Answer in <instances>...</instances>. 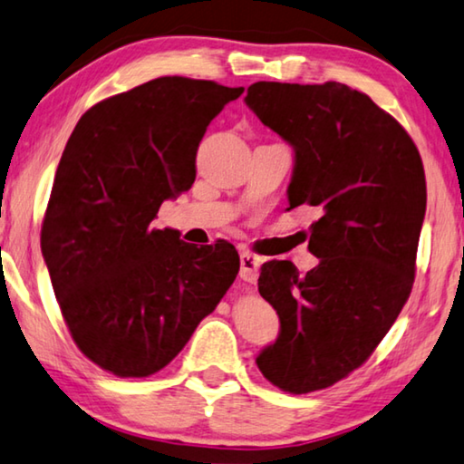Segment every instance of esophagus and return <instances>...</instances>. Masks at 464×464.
I'll return each instance as SVG.
<instances>
[{"label": "esophagus", "mask_w": 464, "mask_h": 464, "mask_svg": "<svg viewBox=\"0 0 464 464\" xmlns=\"http://www.w3.org/2000/svg\"><path fill=\"white\" fill-rule=\"evenodd\" d=\"M239 276L244 278L247 283H254L256 278H258V266H260V258L252 252H246V249H241L239 252Z\"/></svg>", "instance_id": "1"}]
</instances>
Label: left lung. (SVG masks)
I'll return each instance as SVG.
<instances>
[{"mask_svg":"<svg viewBox=\"0 0 464 464\" xmlns=\"http://www.w3.org/2000/svg\"><path fill=\"white\" fill-rule=\"evenodd\" d=\"M244 101L295 154L286 210H322L307 244L318 266L262 264L258 291L281 330L256 363L285 392L322 391L372 355L409 299L423 163L401 123L344 84L256 82Z\"/></svg>","mask_w":464,"mask_h":464,"instance_id":"8db88e82","label":"left lung"}]
</instances>
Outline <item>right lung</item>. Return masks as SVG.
Returning a JSON list of instances; mask_svg holds the SVG:
<instances>
[{
	"mask_svg": "<svg viewBox=\"0 0 464 464\" xmlns=\"http://www.w3.org/2000/svg\"><path fill=\"white\" fill-rule=\"evenodd\" d=\"M244 88L165 76L80 117L41 229L57 304L78 349L120 378H146L186 347L239 272L225 239L189 246L150 229L192 188L208 123Z\"/></svg>",
	"mask_w": 464,
	"mask_h": 464,
	"instance_id": "1",
	"label": "right lung"
}]
</instances>
